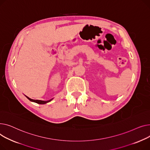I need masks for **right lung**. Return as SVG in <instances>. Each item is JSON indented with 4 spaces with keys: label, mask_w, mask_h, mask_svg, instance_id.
I'll return each instance as SVG.
<instances>
[{
    "label": "right lung",
    "mask_w": 150,
    "mask_h": 150,
    "mask_svg": "<svg viewBox=\"0 0 150 150\" xmlns=\"http://www.w3.org/2000/svg\"><path fill=\"white\" fill-rule=\"evenodd\" d=\"M26 96V98H27L28 99H29L31 102H35V103H39V104H45V103H48V102H50V101H51L52 99H50V100H34V99H31V98H28V96Z\"/></svg>",
    "instance_id": "add662e5"
}]
</instances>
